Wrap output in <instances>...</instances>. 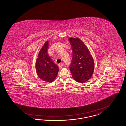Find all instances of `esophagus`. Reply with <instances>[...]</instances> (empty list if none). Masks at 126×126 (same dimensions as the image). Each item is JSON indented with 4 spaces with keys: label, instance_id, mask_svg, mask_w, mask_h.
<instances>
[{
    "label": "esophagus",
    "instance_id": "obj_1",
    "mask_svg": "<svg viewBox=\"0 0 126 126\" xmlns=\"http://www.w3.org/2000/svg\"><path fill=\"white\" fill-rule=\"evenodd\" d=\"M63 66V64L62 63H61L59 65V68L60 69H61L62 68V66Z\"/></svg>",
    "mask_w": 126,
    "mask_h": 126
}]
</instances>
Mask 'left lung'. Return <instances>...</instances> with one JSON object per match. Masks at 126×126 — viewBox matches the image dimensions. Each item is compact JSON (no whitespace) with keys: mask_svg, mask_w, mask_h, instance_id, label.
I'll return each mask as SVG.
<instances>
[{"mask_svg":"<svg viewBox=\"0 0 126 126\" xmlns=\"http://www.w3.org/2000/svg\"><path fill=\"white\" fill-rule=\"evenodd\" d=\"M72 45V58L70 69L76 81L83 83L93 74L94 63L90 52L84 43L78 37L68 38Z\"/></svg>","mask_w":126,"mask_h":126,"instance_id":"1","label":"left lung"}]
</instances>
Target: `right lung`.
<instances>
[{"label":"right lung","mask_w":126,"mask_h":126,"mask_svg":"<svg viewBox=\"0 0 126 126\" xmlns=\"http://www.w3.org/2000/svg\"><path fill=\"white\" fill-rule=\"evenodd\" d=\"M48 41H46L39 52L35 63V68L39 78L44 82L51 83L56 78L59 68L48 55Z\"/></svg>","instance_id":"1"}]
</instances>
